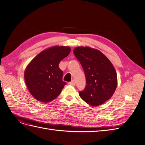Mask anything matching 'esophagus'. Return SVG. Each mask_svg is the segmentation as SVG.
Instances as JSON below:
<instances>
[{"label":"esophagus","mask_w":145,"mask_h":145,"mask_svg":"<svg viewBox=\"0 0 145 145\" xmlns=\"http://www.w3.org/2000/svg\"><path fill=\"white\" fill-rule=\"evenodd\" d=\"M68 83H69V85H72V86H75V85H76V82H75V81H74V80H72L71 82H69Z\"/></svg>","instance_id":"1"}]
</instances>
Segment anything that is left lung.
<instances>
[{
  "mask_svg": "<svg viewBox=\"0 0 145 145\" xmlns=\"http://www.w3.org/2000/svg\"><path fill=\"white\" fill-rule=\"evenodd\" d=\"M85 72L86 85L79 91L80 97L91 106H99L110 99L117 85L116 69L109 60L100 51L79 46L74 50Z\"/></svg>",
  "mask_w": 145,
  "mask_h": 145,
  "instance_id": "1",
  "label": "left lung"
}]
</instances>
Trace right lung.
<instances>
[{"label": "right lung", "mask_w": 145, "mask_h": 145, "mask_svg": "<svg viewBox=\"0 0 145 145\" xmlns=\"http://www.w3.org/2000/svg\"><path fill=\"white\" fill-rule=\"evenodd\" d=\"M71 51L69 46H55L42 51L26 68L25 81L29 93L36 100L48 103L60 94L65 82L59 65Z\"/></svg>", "instance_id": "right-lung-1"}]
</instances>
